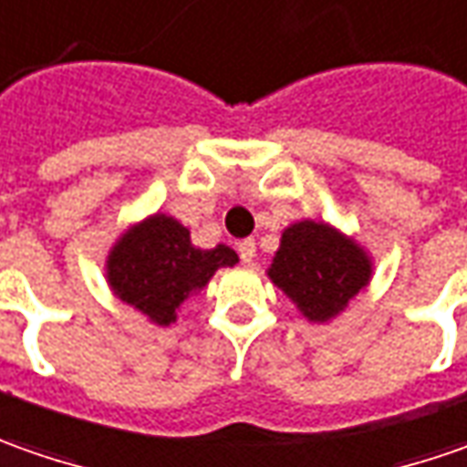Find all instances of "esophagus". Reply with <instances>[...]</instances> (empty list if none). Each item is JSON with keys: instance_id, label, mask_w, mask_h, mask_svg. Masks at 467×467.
<instances>
[{"instance_id": "esophagus-1", "label": "esophagus", "mask_w": 467, "mask_h": 467, "mask_svg": "<svg viewBox=\"0 0 467 467\" xmlns=\"http://www.w3.org/2000/svg\"><path fill=\"white\" fill-rule=\"evenodd\" d=\"M237 253H240V261L243 264H253V258H255V243L253 240L237 243Z\"/></svg>"}]
</instances>
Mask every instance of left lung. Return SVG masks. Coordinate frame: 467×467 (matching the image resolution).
Wrapping results in <instances>:
<instances>
[{"mask_svg": "<svg viewBox=\"0 0 467 467\" xmlns=\"http://www.w3.org/2000/svg\"><path fill=\"white\" fill-rule=\"evenodd\" d=\"M369 274V261L357 243L310 219L284 230L282 248L268 268L271 282L315 323L341 313L367 286Z\"/></svg>", "mask_w": 467, "mask_h": 467, "instance_id": "obj_1", "label": "left lung"}]
</instances>
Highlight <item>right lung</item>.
I'll use <instances>...</instances> for the list:
<instances>
[{"label": "right lung", "instance_id": "add662e5", "mask_svg": "<svg viewBox=\"0 0 467 467\" xmlns=\"http://www.w3.org/2000/svg\"><path fill=\"white\" fill-rule=\"evenodd\" d=\"M237 264L227 245L199 250L191 233L165 214L131 227L108 255V282L113 292L157 326H170L191 292L202 289L222 265Z\"/></svg>", "mask_w": 467, "mask_h": 467}]
</instances>
